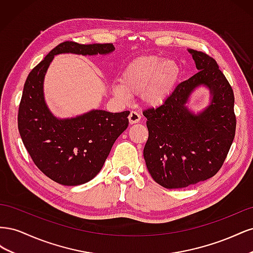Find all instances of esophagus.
<instances>
[{
	"instance_id": "obj_1",
	"label": "esophagus",
	"mask_w": 253,
	"mask_h": 253,
	"mask_svg": "<svg viewBox=\"0 0 253 253\" xmlns=\"http://www.w3.org/2000/svg\"><path fill=\"white\" fill-rule=\"evenodd\" d=\"M140 119H141V115L136 111H132L128 115V121H129V124H131V125L140 121Z\"/></svg>"
}]
</instances>
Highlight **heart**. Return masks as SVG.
<instances>
[{
	"label": "heart",
	"mask_w": 253,
	"mask_h": 253,
	"mask_svg": "<svg viewBox=\"0 0 253 253\" xmlns=\"http://www.w3.org/2000/svg\"><path fill=\"white\" fill-rule=\"evenodd\" d=\"M180 75V67L173 60L157 56L139 57L126 66L120 84L113 90L124 101L127 100L128 94L140 93L145 104L156 106L171 95Z\"/></svg>",
	"instance_id": "1"
}]
</instances>
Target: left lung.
<instances>
[{
    "instance_id": "8db88e82",
    "label": "left lung",
    "mask_w": 253,
    "mask_h": 253,
    "mask_svg": "<svg viewBox=\"0 0 253 253\" xmlns=\"http://www.w3.org/2000/svg\"><path fill=\"white\" fill-rule=\"evenodd\" d=\"M192 53L198 72L180 82L165 102L144 110L149 138L143 157L157 183L167 189L185 188L213 177L223 166L236 128L234 94L216 61L206 52ZM208 86L211 104L198 115L184 106L191 91Z\"/></svg>"
}]
</instances>
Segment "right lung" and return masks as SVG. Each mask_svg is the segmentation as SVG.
I'll return each mask as SVG.
<instances>
[{
	"instance_id": "right-lung-1",
	"label": "right lung",
	"mask_w": 253,
	"mask_h": 253,
	"mask_svg": "<svg viewBox=\"0 0 253 253\" xmlns=\"http://www.w3.org/2000/svg\"><path fill=\"white\" fill-rule=\"evenodd\" d=\"M113 50L111 43L62 42L33 68L25 81L18 113L22 141L39 170L61 185H82L100 172L114 142L128 126L129 112L96 110L72 119H57L44 102V75L58 53L85 56Z\"/></svg>"
}]
</instances>
